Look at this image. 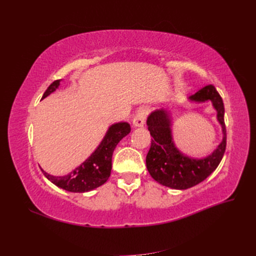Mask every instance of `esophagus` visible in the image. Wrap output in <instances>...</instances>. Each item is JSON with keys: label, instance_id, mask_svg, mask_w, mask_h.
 <instances>
[{"label": "esophagus", "instance_id": "obj_1", "mask_svg": "<svg viewBox=\"0 0 256 256\" xmlns=\"http://www.w3.org/2000/svg\"><path fill=\"white\" fill-rule=\"evenodd\" d=\"M146 115H147V110L145 109H140L136 116L134 118L132 124L134 127H143L145 125V120H146Z\"/></svg>", "mask_w": 256, "mask_h": 256}]
</instances>
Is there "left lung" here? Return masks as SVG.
<instances>
[{
  "instance_id": "left-lung-1",
  "label": "left lung",
  "mask_w": 256,
  "mask_h": 256,
  "mask_svg": "<svg viewBox=\"0 0 256 256\" xmlns=\"http://www.w3.org/2000/svg\"><path fill=\"white\" fill-rule=\"evenodd\" d=\"M189 102L203 104L212 102L216 111V120L222 128V141L204 158H192L177 148L172 134V116L170 111L154 110L146 124L150 132L152 145L146 156V168L154 180L166 187L184 190L193 187L210 175L223 158L226 146V129L224 124L222 98L214 85L200 88L188 98Z\"/></svg>"
}]
</instances>
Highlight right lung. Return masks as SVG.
<instances>
[{
  "mask_svg": "<svg viewBox=\"0 0 256 256\" xmlns=\"http://www.w3.org/2000/svg\"><path fill=\"white\" fill-rule=\"evenodd\" d=\"M60 80L54 81L49 85L42 99L48 97L60 86ZM130 125L127 122H120L111 125L106 132L102 141L90 156L83 161L74 170L64 176H53L44 172V175L58 186V188L69 192L83 193L94 190L109 180L112 168V154L116 145L130 132Z\"/></svg>",
  "mask_w": 256,
  "mask_h": 256,
  "instance_id": "1",
  "label": "right lung"
}]
</instances>
